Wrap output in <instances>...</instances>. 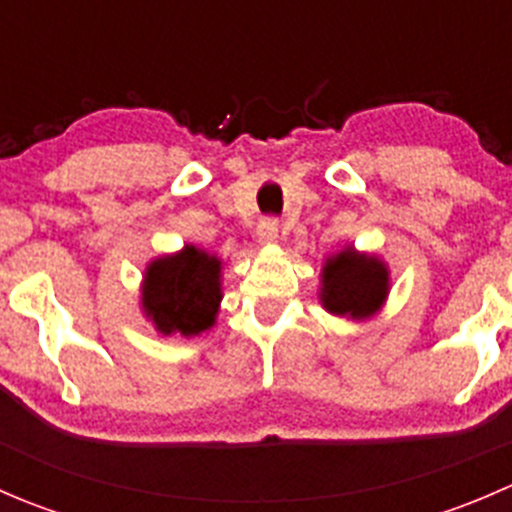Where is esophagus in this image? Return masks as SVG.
Segmentation results:
<instances>
[{
  "instance_id": "esophagus-1",
  "label": "esophagus",
  "mask_w": 512,
  "mask_h": 512,
  "mask_svg": "<svg viewBox=\"0 0 512 512\" xmlns=\"http://www.w3.org/2000/svg\"><path fill=\"white\" fill-rule=\"evenodd\" d=\"M257 240H260L262 245H275V242L280 240V227H277V220L272 218L260 220V225H257Z\"/></svg>"
}]
</instances>
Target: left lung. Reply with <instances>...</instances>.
<instances>
[{"mask_svg": "<svg viewBox=\"0 0 512 512\" xmlns=\"http://www.w3.org/2000/svg\"><path fill=\"white\" fill-rule=\"evenodd\" d=\"M389 270L376 255H361L354 247L329 257L322 267L319 299L337 317L369 319L386 302Z\"/></svg>", "mask_w": 512, "mask_h": 512, "instance_id": "left-lung-1", "label": "left lung"}]
</instances>
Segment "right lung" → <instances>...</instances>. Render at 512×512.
<instances>
[{"instance_id": "add662e5", "label": "right lung", "mask_w": 512, "mask_h": 512, "mask_svg": "<svg viewBox=\"0 0 512 512\" xmlns=\"http://www.w3.org/2000/svg\"><path fill=\"white\" fill-rule=\"evenodd\" d=\"M220 257L185 245L175 255H163L146 267L141 307L163 337H195L215 324L223 289Z\"/></svg>"}]
</instances>
